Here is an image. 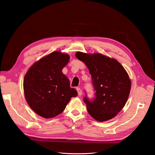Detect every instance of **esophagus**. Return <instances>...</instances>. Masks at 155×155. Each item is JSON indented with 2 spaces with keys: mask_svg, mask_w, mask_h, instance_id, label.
Listing matches in <instances>:
<instances>
[{
  "mask_svg": "<svg viewBox=\"0 0 155 155\" xmlns=\"http://www.w3.org/2000/svg\"><path fill=\"white\" fill-rule=\"evenodd\" d=\"M77 91H78L79 96L82 95V90L80 88H77Z\"/></svg>",
  "mask_w": 155,
  "mask_h": 155,
  "instance_id": "obj_1",
  "label": "esophagus"
}]
</instances>
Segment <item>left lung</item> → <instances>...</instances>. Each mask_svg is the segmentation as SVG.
I'll return each instance as SVG.
<instances>
[{
	"mask_svg": "<svg viewBox=\"0 0 155 155\" xmlns=\"http://www.w3.org/2000/svg\"><path fill=\"white\" fill-rule=\"evenodd\" d=\"M76 56L87 65L95 91L93 99L84 97L88 113L99 121L114 118L128 99L131 87L128 74L118 61L101 54L78 51Z\"/></svg>",
	"mask_w": 155,
	"mask_h": 155,
	"instance_id": "1",
	"label": "left lung"
}]
</instances>
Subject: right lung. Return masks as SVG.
Listing matches in <instances>:
<instances>
[{
    "label": "right lung",
    "instance_id": "obj_1",
    "mask_svg": "<svg viewBox=\"0 0 155 155\" xmlns=\"http://www.w3.org/2000/svg\"><path fill=\"white\" fill-rule=\"evenodd\" d=\"M69 59V55L54 51L35 63L25 75L23 87L26 101L45 118L61 113L71 97L78 95L62 72Z\"/></svg>",
    "mask_w": 155,
    "mask_h": 155
}]
</instances>
